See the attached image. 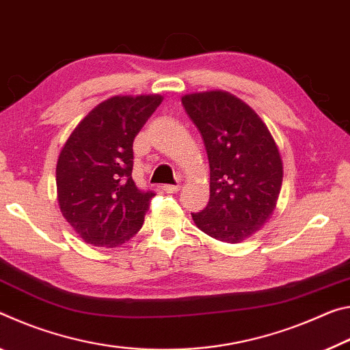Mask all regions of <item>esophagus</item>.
<instances>
[{
  "mask_svg": "<svg viewBox=\"0 0 350 350\" xmlns=\"http://www.w3.org/2000/svg\"><path fill=\"white\" fill-rule=\"evenodd\" d=\"M161 189L167 193H175V192L180 191V186L178 185H163Z\"/></svg>",
  "mask_w": 350,
  "mask_h": 350,
  "instance_id": "34e87169",
  "label": "esophagus"
}]
</instances>
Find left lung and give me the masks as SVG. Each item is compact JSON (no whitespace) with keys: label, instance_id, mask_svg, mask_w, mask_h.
I'll use <instances>...</instances> for the list:
<instances>
[{"label":"left lung","instance_id":"obj_1","mask_svg":"<svg viewBox=\"0 0 350 350\" xmlns=\"http://www.w3.org/2000/svg\"><path fill=\"white\" fill-rule=\"evenodd\" d=\"M181 102L202 133L211 169L209 202L192 219L220 242H242L276 208L284 175L276 142L253 108L225 91Z\"/></svg>","mask_w":350,"mask_h":350}]
</instances>
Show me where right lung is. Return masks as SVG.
Wrapping results in <instances>:
<instances>
[{
  "instance_id": "right-lung-1",
  "label": "right lung",
  "mask_w": 350,
  "mask_h": 350,
  "mask_svg": "<svg viewBox=\"0 0 350 350\" xmlns=\"http://www.w3.org/2000/svg\"><path fill=\"white\" fill-rule=\"evenodd\" d=\"M163 97L116 96L82 119L57 161L63 217L85 242L116 248L139 231L153 191L131 178L133 141Z\"/></svg>"
}]
</instances>
